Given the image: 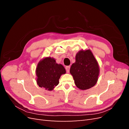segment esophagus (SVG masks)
Here are the masks:
<instances>
[{
  "label": "esophagus",
  "instance_id": "1",
  "mask_svg": "<svg viewBox=\"0 0 129 129\" xmlns=\"http://www.w3.org/2000/svg\"><path fill=\"white\" fill-rule=\"evenodd\" d=\"M70 68H71V67H70V66H66V72H67V73H69V71H70Z\"/></svg>",
  "mask_w": 129,
  "mask_h": 129
}]
</instances>
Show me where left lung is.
<instances>
[{
    "mask_svg": "<svg viewBox=\"0 0 129 129\" xmlns=\"http://www.w3.org/2000/svg\"><path fill=\"white\" fill-rule=\"evenodd\" d=\"M70 73L80 89L86 90L94 86L98 80L100 68L90 50H81L76 54L75 62L72 65Z\"/></svg>",
    "mask_w": 129,
    "mask_h": 129,
    "instance_id": "obj_1",
    "label": "left lung"
}]
</instances>
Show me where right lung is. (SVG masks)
<instances>
[{
  "mask_svg": "<svg viewBox=\"0 0 129 129\" xmlns=\"http://www.w3.org/2000/svg\"><path fill=\"white\" fill-rule=\"evenodd\" d=\"M66 73L63 66L56 63L54 58L45 57L40 61L36 68L37 84L41 88L52 90L59 83L61 76Z\"/></svg>",
  "mask_w": 129,
  "mask_h": 129,
  "instance_id": "right-lung-1",
  "label": "right lung"
}]
</instances>
